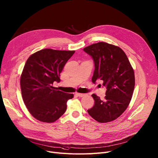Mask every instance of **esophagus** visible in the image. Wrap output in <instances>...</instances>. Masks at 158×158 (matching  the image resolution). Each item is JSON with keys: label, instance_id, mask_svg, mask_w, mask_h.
Returning <instances> with one entry per match:
<instances>
[{"label": "esophagus", "instance_id": "obj_1", "mask_svg": "<svg viewBox=\"0 0 158 158\" xmlns=\"http://www.w3.org/2000/svg\"><path fill=\"white\" fill-rule=\"evenodd\" d=\"M76 95H77V96H78V97L82 98V97H84V96H85L86 94H79V93H77Z\"/></svg>", "mask_w": 158, "mask_h": 158}]
</instances>
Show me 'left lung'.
Here are the masks:
<instances>
[{"mask_svg":"<svg viewBox=\"0 0 158 158\" xmlns=\"http://www.w3.org/2000/svg\"><path fill=\"white\" fill-rule=\"evenodd\" d=\"M83 50L94 63L92 82L101 81L106 89L104 99L92 95L95 103L88 113L99 123L114 121L125 112L132 99L135 85L133 68L119 47L101 42Z\"/></svg>","mask_w":158,"mask_h":158,"instance_id":"1","label":"left lung"}]
</instances>
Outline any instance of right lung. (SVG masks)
Here are the masks:
<instances>
[{
	"label": "right lung",
	"mask_w": 158,
	"mask_h": 158,
	"mask_svg": "<svg viewBox=\"0 0 158 158\" xmlns=\"http://www.w3.org/2000/svg\"><path fill=\"white\" fill-rule=\"evenodd\" d=\"M75 51L41 50L26 60L20 77L23 99L30 113L37 120L52 123L66 110V102L73 98L53 86Z\"/></svg>",
	"instance_id": "add662e5"
}]
</instances>
